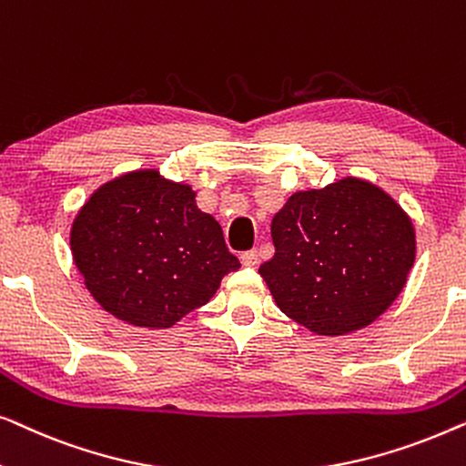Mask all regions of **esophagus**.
<instances>
[{
	"mask_svg": "<svg viewBox=\"0 0 466 466\" xmlns=\"http://www.w3.org/2000/svg\"><path fill=\"white\" fill-rule=\"evenodd\" d=\"M241 263H244L246 267H254L258 263V250L257 248H252V250H246L244 254H241Z\"/></svg>",
	"mask_w": 466,
	"mask_h": 466,
	"instance_id": "obj_1",
	"label": "esophagus"
}]
</instances>
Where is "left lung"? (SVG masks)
I'll return each instance as SVG.
<instances>
[{
  "label": "left lung",
  "instance_id": "left-lung-1",
  "mask_svg": "<svg viewBox=\"0 0 466 466\" xmlns=\"http://www.w3.org/2000/svg\"><path fill=\"white\" fill-rule=\"evenodd\" d=\"M276 254L258 273L278 308L318 335L371 324L400 295L416 233L392 197L346 177L295 193L273 216Z\"/></svg>",
  "mask_w": 466,
  "mask_h": 466
}]
</instances>
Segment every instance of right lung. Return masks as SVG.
I'll use <instances>...</instances> for the list:
<instances>
[{"label": "right lung", "instance_id": "add662e5", "mask_svg": "<svg viewBox=\"0 0 466 466\" xmlns=\"http://www.w3.org/2000/svg\"><path fill=\"white\" fill-rule=\"evenodd\" d=\"M72 254L97 303L136 327L167 329L239 269L222 228L187 184L157 171L107 182L72 227Z\"/></svg>", "mask_w": 466, "mask_h": 466}]
</instances>
